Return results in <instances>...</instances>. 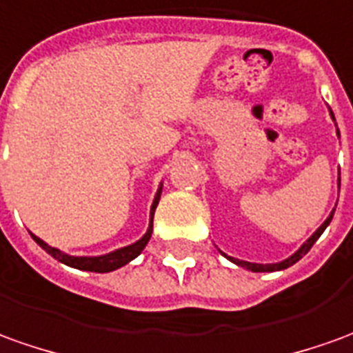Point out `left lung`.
I'll return each mask as SVG.
<instances>
[{
	"label": "left lung",
	"mask_w": 353,
	"mask_h": 353,
	"mask_svg": "<svg viewBox=\"0 0 353 353\" xmlns=\"http://www.w3.org/2000/svg\"><path fill=\"white\" fill-rule=\"evenodd\" d=\"M330 117H332V121H334V113H332V111H330ZM336 132H339V128H336ZM339 188H340V179H339ZM334 209H336V208H334ZM334 209L330 211V215L327 217V221H325V223H323V225H321V227L317 228V230H315V232H313V234H311V236L307 238L305 242H303L302 248H300V250H298L296 254L290 255L288 259H284V261H279V263H265L263 265V263H250V261H242V259H236V257H228V255H227V259H230V261H232L234 265H238V267H244V269H248V271H254V273H273V271H283V269H288L290 265H294L296 261H300L303 255L310 252L311 246H313V244H315V242L319 240V236L323 234V230L329 227V223L332 221ZM221 254H223V252H221ZM223 255H225V254H223Z\"/></svg>",
	"instance_id": "obj_1"
}]
</instances>
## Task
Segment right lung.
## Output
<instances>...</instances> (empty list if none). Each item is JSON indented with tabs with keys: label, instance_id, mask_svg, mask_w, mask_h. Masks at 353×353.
I'll use <instances>...</instances> for the list:
<instances>
[{
	"label": "right lung",
	"instance_id": "1",
	"mask_svg": "<svg viewBox=\"0 0 353 353\" xmlns=\"http://www.w3.org/2000/svg\"><path fill=\"white\" fill-rule=\"evenodd\" d=\"M161 190H163V184H159V188H157V194H155V198H153L152 203V211H150V227L145 230V234L140 240H136L134 244H130V246L125 248H119L115 252H109L105 255H96V257H79V255H69L65 254V252H61L57 248H51L50 244H46L42 238L34 236V242L38 244V246L46 250L51 257H55L57 261L61 263L69 265V267H74V269H80V271H92V273H109V271H115L119 267H123V265L130 263L134 257L142 254V250L145 248V244L150 242V238H152L153 232V213H155V208H157V203H159V198H161Z\"/></svg>",
	"mask_w": 353,
	"mask_h": 353
}]
</instances>
